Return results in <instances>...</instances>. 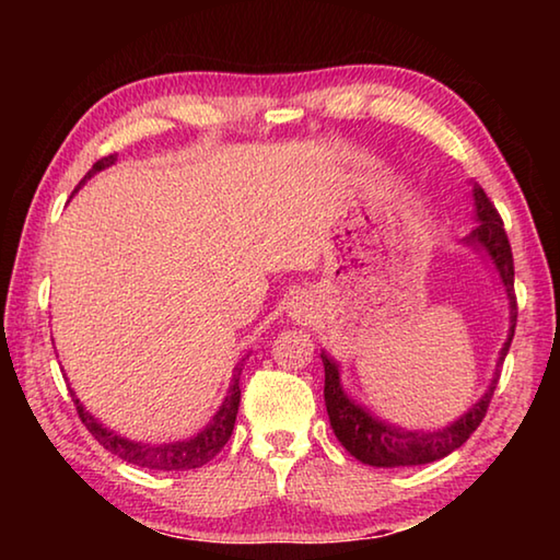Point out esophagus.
<instances>
[{
  "mask_svg": "<svg viewBox=\"0 0 560 560\" xmlns=\"http://www.w3.org/2000/svg\"><path fill=\"white\" fill-rule=\"evenodd\" d=\"M311 311H314V301H308L306 296H296L291 301V316L308 318Z\"/></svg>",
  "mask_w": 560,
  "mask_h": 560,
  "instance_id": "esophagus-1",
  "label": "esophagus"
}]
</instances>
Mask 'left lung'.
I'll return each mask as SVG.
<instances>
[{
  "label": "left lung",
  "mask_w": 560,
  "mask_h": 560,
  "mask_svg": "<svg viewBox=\"0 0 560 560\" xmlns=\"http://www.w3.org/2000/svg\"><path fill=\"white\" fill-rule=\"evenodd\" d=\"M471 200L477 226L464 236L462 244H467L477 252H485L491 267L499 273V281L509 299V336L499 350L494 377H491L485 395H481L467 412L438 430H405L400 424L381 420V417L373 415V410H368L365 405H360L343 390L338 360L330 358L326 350H320V360H324L326 371L324 397L330 428H334L338 442L343 444L358 462L371 464V467H417V464H430L447 457L454 450H459L462 444L471 438V432L479 428V422L485 420L487 415L491 395H494V387L499 383V368L504 365V358L509 353L511 338H514L516 328L514 257H511L504 222H501L497 207L489 202L487 192L477 183L471 185Z\"/></svg>",
  "instance_id": "obj_1"
}]
</instances>
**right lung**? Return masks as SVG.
<instances>
[{
    "label": "right lung",
    "mask_w": 560,
    "mask_h": 560,
    "mask_svg": "<svg viewBox=\"0 0 560 560\" xmlns=\"http://www.w3.org/2000/svg\"><path fill=\"white\" fill-rule=\"evenodd\" d=\"M118 155H108V158H101L96 165H93L86 177L81 179V185H86V179H91L101 170H106L110 165H116ZM249 358V355H246ZM242 363H236L234 373H232V383H230V390H226L224 400L220 405V410L212 415V420L205 424V428L195 434V438H187V440H177V442H163V444H153V442H138V440H130V438H122L120 432L110 430L103 424L96 415H91L86 410V405H83L79 397H75L73 387L69 385L71 397L75 402V412H79L81 422L86 424L89 432L96 438L103 447H106L110 454H116L122 462L128 464H136V467H145V469H158V471H185V469H197V467H205L207 462L214 459L220 450L226 444V440L232 438V430H234V422H236V410H240V400H242V390H240V375H242Z\"/></svg>",
    "instance_id": "add662e5"
}]
</instances>
